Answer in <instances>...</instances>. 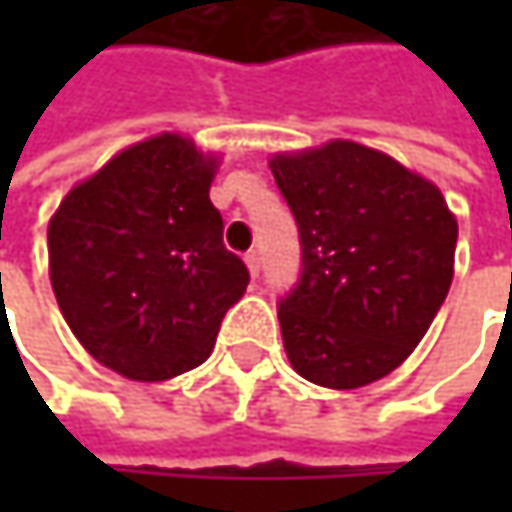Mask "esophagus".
I'll list each match as a JSON object with an SVG mask.
<instances>
[{"label":"esophagus","instance_id":"esophagus-1","mask_svg":"<svg viewBox=\"0 0 512 512\" xmlns=\"http://www.w3.org/2000/svg\"><path fill=\"white\" fill-rule=\"evenodd\" d=\"M246 266H249V272H252V275H257V272H260V252H257V249L246 252Z\"/></svg>","mask_w":512,"mask_h":512}]
</instances>
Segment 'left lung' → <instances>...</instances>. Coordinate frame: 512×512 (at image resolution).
I'll return each instance as SVG.
<instances>
[{
  "label": "left lung",
  "mask_w": 512,
  "mask_h": 512,
  "mask_svg": "<svg viewBox=\"0 0 512 512\" xmlns=\"http://www.w3.org/2000/svg\"><path fill=\"white\" fill-rule=\"evenodd\" d=\"M296 219L302 269L278 299L290 364L323 388L388 376L439 314L457 252L442 192L356 142L275 156Z\"/></svg>",
  "instance_id": "8db88e82"
}]
</instances>
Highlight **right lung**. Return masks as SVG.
Listing matches in <instances>:
<instances>
[{"label":"right lung","mask_w":512,"mask_h":512,"mask_svg":"<svg viewBox=\"0 0 512 512\" xmlns=\"http://www.w3.org/2000/svg\"><path fill=\"white\" fill-rule=\"evenodd\" d=\"M213 159L162 133L73 186L50 222V278L79 344L127 379L159 382L213 353L249 284L222 243Z\"/></svg>","instance_id":"add662e5"}]
</instances>
